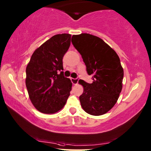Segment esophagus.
<instances>
[{
    "label": "esophagus",
    "instance_id": "esophagus-1",
    "mask_svg": "<svg viewBox=\"0 0 151 151\" xmlns=\"http://www.w3.org/2000/svg\"><path fill=\"white\" fill-rule=\"evenodd\" d=\"M78 80L79 78H71V82H72V83L73 84H77L78 83Z\"/></svg>",
    "mask_w": 151,
    "mask_h": 151
}]
</instances>
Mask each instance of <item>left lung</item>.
<instances>
[{"label":"left lung","instance_id":"left-lung-1","mask_svg":"<svg viewBox=\"0 0 151 151\" xmlns=\"http://www.w3.org/2000/svg\"><path fill=\"white\" fill-rule=\"evenodd\" d=\"M71 42L83 57L92 83L80 80L84 87L79 96L82 108L101 116L113 108L122 89L123 69L117 54L101 38L89 34L73 35Z\"/></svg>","mask_w":151,"mask_h":151}]
</instances>
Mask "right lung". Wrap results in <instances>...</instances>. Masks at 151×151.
Here are the masks:
<instances>
[{
  "label": "right lung",
  "mask_w": 151,
  "mask_h": 151,
  "mask_svg": "<svg viewBox=\"0 0 151 151\" xmlns=\"http://www.w3.org/2000/svg\"><path fill=\"white\" fill-rule=\"evenodd\" d=\"M70 37L68 34L53 35L34 52L27 65L29 99L42 113L61 110L70 95L72 83L64 76L63 58L70 47Z\"/></svg>",
  "instance_id": "obj_1"
}]
</instances>
